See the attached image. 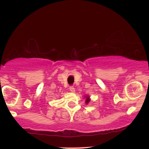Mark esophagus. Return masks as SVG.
<instances>
[{"label": "esophagus", "instance_id": "esophagus-1", "mask_svg": "<svg viewBox=\"0 0 149 149\" xmlns=\"http://www.w3.org/2000/svg\"><path fill=\"white\" fill-rule=\"evenodd\" d=\"M70 91L72 93H74L75 92V88L74 87V86H70Z\"/></svg>", "mask_w": 149, "mask_h": 149}]
</instances>
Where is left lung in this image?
Masks as SVG:
<instances>
[{"label":"left lung","mask_w":149,"mask_h":149,"mask_svg":"<svg viewBox=\"0 0 149 149\" xmlns=\"http://www.w3.org/2000/svg\"><path fill=\"white\" fill-rule=\"evenodd\" d=\"M85 98H86V100H85V103L88 104L90 102V98L89 96H85Z\"/></svg>","instance_id":"1"}]
</instances>
